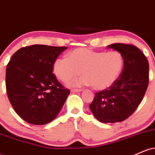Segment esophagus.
<instances>
[{"mask_svg": "<svg viewBox=\"0 0 155 155\" xmlns=\"http://www.w3.org/2000/svg\"><path fill=\"white\" fill-rule=\"evenodd\" d=\"M81 91V90L80 89H73L71 90V92H80Z\"/></svg>", "mask_w": 155, "mask_h": 155, "instance_id": "obj_1", "label": "esophagus"}]
</instances>
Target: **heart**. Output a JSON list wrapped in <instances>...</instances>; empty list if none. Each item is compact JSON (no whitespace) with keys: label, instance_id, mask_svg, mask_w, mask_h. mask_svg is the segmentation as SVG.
<instances>
[{"label":"heart","instance_id":"heart-1","mask_svg":"<svg viewBox=\"0 0 155 155\" xmlns=\"http://www.w3.org/2000/svg\"><path fill=\"white\" fill-rule=\"evenodd\" d=\"M124 58L116 51H95L79 48L68 54V58H59L53 64V72L58 79L67 81L84 74L71 81L74 86H90L97 90H106L119 79L124 68Z\"/></svg>","mask_w":155,"mask_h":155}]
</instances>
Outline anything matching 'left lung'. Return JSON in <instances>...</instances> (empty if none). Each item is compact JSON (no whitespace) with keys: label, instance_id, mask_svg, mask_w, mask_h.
Segmentation results:
<instances>
[{"label":"left lung","instance_id":"obj_1","mask_svg":"<svg viewBox=\"0 0 155 155\" xmlns=\"http://www.w3.org/2000/svg\"><path fill=\"white\" fill-rule=\"evenodd\" d=\"M107 47L122 55L123 70L112 86L95 93L90 108L101 122L115 123L128 118L143 100L149 84V63L133 45L116 43Z\"/></svg>","mask_w":155,"mask_h":155}]
</instances>
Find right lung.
Segmentation results:
<instances>
[{"label": "right lung", "mask_w": 155, "mask_h": 155, "mask_svg": "<svg viewBox=\"0 0 155 155\" xmlns=\"http://www.w3.org/2000/svg\"><path fill=\"white\" fill-rule=\"evenodd\" d=\"M66 49L40 44L22 47L7 65L8 97L28 123L42 125L54 120L70 94L52 74L54 62Z\"/></svg>", "instance_id": "obj_1"}]
</instances>
